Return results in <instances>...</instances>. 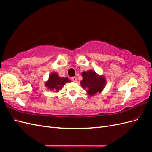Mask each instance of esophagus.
Listing matches in <instances>:
<instances>
[{
    "label": "esophagus",
    "instance_id": "34e87169",
    "mask_svg": "<svg viewBox=\"0 0 152 152\" xmlns=\"http://www.w3.org/2000/svg\"><path fill=\"white\" fill-rule=\"evenodd\" d=\"M72 80L73 82H77V79H76V77H72Z\"/></svg>",
    "mask_w": 152,
    "mask_h": 152
}]
</instances>
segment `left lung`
Here are the masks:
<instances>
[{"label":"left lung","mask_w":152,"mask_h":152,"mask_svg":"<svg viewBox=\"0 0 152 152\" xmlns=\"http://www.w3.org/2000/svg\"><path fill=\"white\" fill-rule=\"evenodd\" d=\"M82 75L83 79L80 84L86 89L87 94L93 96L103 91L106 84V80L103 75H99L92 70L82 72Z\"/></svg>","instance_id":"1"}]
</instances>
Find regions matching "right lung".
Returning a JSON list of instances; mask_svg holds the SVG:
<instances>
[{
    "instance_id": "obj_1",
    "label": "right lung",
    "mask_w": 152,
    "mask_h": 152,
    "mask_svg": "<svg viewBox=\"0 0 152 152\" xmlns=\"http://www.w3.org/2000/svg\"><path fill=\"white\" fill-rule=\"evenodd\" d=\"M68 82H70V80H69L67 77H59L57 73L54 72L49 75V80L45 82V86L50 91L53 90L56 92H58L62 89V87Z\"/></svg>"
}]
</instances>
